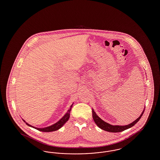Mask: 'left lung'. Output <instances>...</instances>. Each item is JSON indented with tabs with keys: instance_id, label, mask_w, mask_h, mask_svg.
Here are the masks:
<instances>
[{
	"instance_id": "obj_1",
	"label": "left lung",
	"mask_w": 160,
	"mask_h": 160,
	"mask_svg": "<svg viewBox=\"0 0 160 160\" xmlns=\"http://www.w3.org/2000/svg\"><path fill=\"white\" fill-rule=\"evenodd\" d=\"M144 111H145V110H143V112H142L141 115L139 116V118H138L136 121H134V122H132L129 125H125V126L112 125L107 122L103 121L99 116L95 113L93 109H92V117H93L94 122H95V123L97 125V126L101 129H103L106 131H108V132H119L123 131L125 129H128L129 128L132 127V126H134L140 119V118H142V115L144 113Z\"/></svg>"
}]
</instances>
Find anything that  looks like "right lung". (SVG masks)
<instances>
[{
  "instance_id": "obj_1",
  "label": "right lung",
  "mask_w": 160,
  "mask_h": 160,
  "mask_svg": "<svg viewBox=\"0 0 160 160\" xmlns=\"http://www.w3.org/2000/svg\"><path fill=\"white\" fill-rule=\"evenodd\" d=\"M72 105H73V104L70 106V108H69L68 111L67 112V113L64 115V116L61 119H60L57 123L53 124V125H51V126L48 127L43 128H38L33 127L31 126V125H29L28 123H26L24 120L23 121L28 126H30L31 127H33V128H35V129H37V130L41 131H43V132H51V131H56V130L61 128V127L67 122V121H68L69 116H70V112L71 110V107L72 106Z\"/></svg>"
}]
</instances>
